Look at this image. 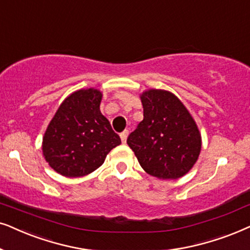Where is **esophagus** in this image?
Listing matches in <instances>:
<instances>
[{
    "label": "esophagus",
    "mask_w": 250,
    "mask_h": 250,
    "mask_svg": "<svg viewBox=\"0 0 250 250\" xmlns=\"http://www.w3.org/2000/svg\"><path fill=\"white\" fill-rule=\"evenodd\" d=\"M128 137V131L127 129H125L124 132L121 133V139H122V142L123 144H126V139Z\"/></svg>",
    "instance_id": "34e87169"
}]
</instances>
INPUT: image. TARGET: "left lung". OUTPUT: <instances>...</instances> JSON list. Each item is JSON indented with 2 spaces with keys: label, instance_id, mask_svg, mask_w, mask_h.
Masks as SVG:
<instances>
[{
  "label": "left lung",
  "instance_id": "1",
  "mask_svg": "<svg viewBox=\"0 0 250 250\" xmlns=\"http://www.w3.org/2000/svg\"><path fill=\"white\" fill-rule=\"evenodd\" d=\"M144 121L127 138L141 167L158 179H178L196 163L201 134L178 97L163 89L141 94Z\"/></svg>",
  "mask_w": 250,
  "mask_h": 250
}]
</instances>
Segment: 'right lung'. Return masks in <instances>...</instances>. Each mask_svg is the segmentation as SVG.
I'll list each match as a JSON object with an SVG mask.
<instances>
[{"label": "right lung", "instance_id": "1", "mask_svg": "<svg viewBox=\"0 0 250 250\" xmlns=\"http://www.w3.org/2000/svg\"><path fill=\"white\" fill-rule=\"evenodd\" d=\"M102 93L87 88L62 102L42 139L44 160L64 177L92 173L104 162L121 138L100 111Z\"/></svg>", "mask_w": 250, "mask_h": 250}]
</instances>
